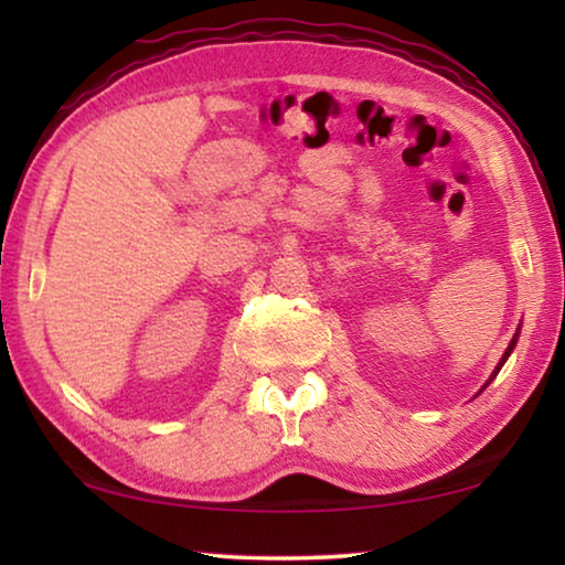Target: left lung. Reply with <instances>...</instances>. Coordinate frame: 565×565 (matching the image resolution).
I'll list each match as a JSON object with an SVG mask.
<instances>
[{"label": "left lung", "mask_w": 565, "mask_h": 565, "mask_svg": "<svg viewBox=\"0 0 565 565\" xmlns=\"http://www.w3.org/2000/svg\"><path fill=\"white\" fill-rule=\"evenodd\" d=\"M519 333H521V327H519V331H515V333H513V339H511V343H509V349H505V351H503V356H501V361H499V366H495V369H493V374H491V379H489V381H486V384H483V388H486V386H489V384H491V381H493L495 376H499V371L503 369V363H505V361H509V356H511V351L515 349V341H519ZM483 388H481V391H483ZM481 391H478V394H481Z\"/></svg>", "instance_id": "obj_1"}]
</instances>
